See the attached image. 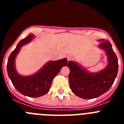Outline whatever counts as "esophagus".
Instances as JSON below:
<instances>
[{"mask_svg": "<svg viewBox=\"0 0 124 124\" xmlns=\"http://www.w3.org/2000/svg\"><path fill=\"white\" fill-rule=\"evenodd\" d=\"M73 56L71 55H68L67 56V59L68 61H70V60H73Z\"/></svg>", "mask_w": 124, "mask_h": 124, "instance_id": "34e87169", "label": "esophagus"}]
</instances>
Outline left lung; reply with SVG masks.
I'll list each match as a JSON object with an SVG mask.
<instances>
[{"label":"left lung","instance_id":"left-lung-1","mask_svg":"<svg viewBox=\"0 0 124 124\" xmlns=\"http://www.w3.org/2000/svg\"><path fill=\"white\" fill-rule=\"evenodd\" d=\"M100 48L105 51L108 64L104 70L97 73H89L77 63L70 61L69 83L72 92L78 97L84 99L98 97L110 88L118 72V59L113 51L110 41L100 39Z\"/></svg>","mask_w":124,"mask_h":124}]
</instances>
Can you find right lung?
I'll list each match as a JSON object with an SVG mask.
<instances>
[{"label":"right lung","instance_id":"1","mask_svg":"<svg viewBox=\"0 0 124 124\" xmlns=\"http://www.w3.org/2000/svg\"><path fill=\"white\" fill-rule=\"evenodd\" d=\"M34 35L30 33L20 41L8 58L7 70L8 77L15 89L25 96L38 97L45 95L50 90L52 81L63 66L67 65L66 58L49 61L35 74L30 76L20 75L15 67V58L21 47L30 42Z\"/></svg>","mask_w":124,"mask_h":124}]
</instances>
